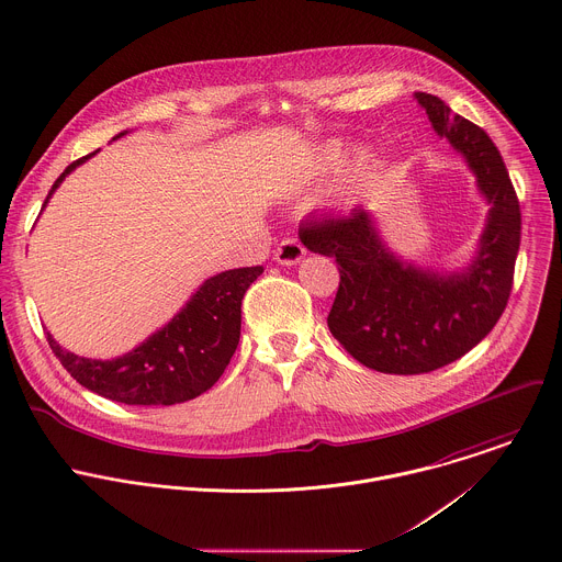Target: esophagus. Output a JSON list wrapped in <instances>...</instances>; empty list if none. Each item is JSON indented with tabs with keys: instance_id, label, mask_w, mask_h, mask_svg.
Segmentation results:
<instances>
[{
	"instance_id": "1",
	"label": "esophagus",
	"mask_w": 562,
	"mask_h": 562,
	"mask_svg": "<svg viewBox=\"0 0 562 562\" xmlns=\"http://www.w3.org/2000/svg\"><path fill=\"white\" fill-rule=\"evenodd\" d=\"M304 254H306V249H304V245L297 238H284L278 245V249L273 251V260L278 265H286L289 267V265H297L304 258Z\"/></svg>"
}]
</instances>
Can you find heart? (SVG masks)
I'll return each mask as SVG.
<instances>
[{
    "instance_id": "heart-1",
    "label": "heart",
    "mask_w": 562,
    "mask_h": 562,
    "mask_svg": "<svg viewBox=\"0 0 562 562\" xmlns=\"http://www.w3.org/2000/svg\"><path fill=\"white\" fill-rule=\"evenodd\" d=\"M342 160H345V149L340 145H337V143L324 145L315 154V158H313L311 173L317 176V178H324V176L337 171L338 167L342 165ZM371 167H373V160H371V156L367 151H358L356 156H351L347 160V165L342 167V171H340L337 184L338 193L342 198L356 195L364 187V182H367V178L371 173Z\"/></svg>"
}]
</instances>
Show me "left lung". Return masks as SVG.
<instances>
[{
    "instance_id": "left-lung-1",
    "label": "left lung",
    "mask_w": 562,
    "mask_h": 562,
    "mask_svg": "<svg viewBox=\"0 0 562 562\" xmlns=\"http://www.w3.org/2000/svg\"><path fill=\"white\" fill-rule=\"evenodd\" d=\"M435 132L475 176L488 204L477 251L467 267L437 271L397 256L367 209L300 227L302 243L337 258L333 337L364 367L415 375L464 356L502 317L521 240L519 200L488 134L430 93H415Z\"/></svg>"
}]
</instances>
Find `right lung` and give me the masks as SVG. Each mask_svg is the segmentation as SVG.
I'll use <instances>...</instances> for the list:
<instances>
[{"label": "right lung", "mask_w": 562, "mask_h": 562, "mask_svg": "<svg viewBox=\"0 0 562 562\" xmlns=\"http://www.w3.org/2000/svg\"><path fill=\"white\" fill-rule=\"evenodd\" d=\"M123 134L127 130L114 138ZM98 151L71 162L60 173L43 209L63 180ZM260 273L262 267H243L209 278L171 322L113 360L67 351L49 333L47 340L71 378L106 400L130 406L182 404L202 395L222 378L240 338L243 295Z\"/></svg>", "instance_id": "1"}]
</instances>
